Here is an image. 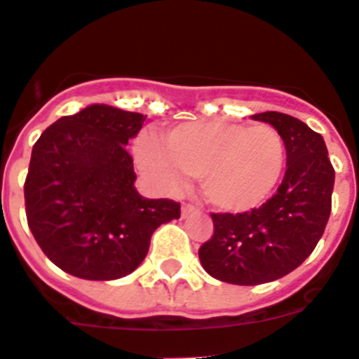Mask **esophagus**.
Returning a JSON list of instances; mask_svg holds the SVG:
<instances>
[{"mask_svg":"<svg viewBox=\"0 0 359 359\" xmlns=\"http://www.w3.org/2000/svg\"><path fill=\"white\" fill-rule=\"evenodd\" d=\"M196 212H200V209H198L196 205H192V203H183L182 205V216L183 217L191 216V214H196Z\"/></svg>","mask_w":359,"mask_h":359,"instance_id":"esophagus-1","label":"esophagus"}]
</instances>
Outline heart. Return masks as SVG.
<instances>
[{
	"mask_svg": "<svg viewBox=\"0 0 359 359\" xmlns=\"http://www.w3.org/2000/svg\"><path fill=\"white\" fill-rule=\"evenodd\" d=\"M137 159L167 191H177L185 176L200 177L212 207L245 212L267 200L280 182L285 142L271 125L183 123L161 134L158 145L142 140Z\"/></svg>",
	"mask_w": 359,
	"mask_h": 359,
	"instance_id": "obj_1",
	"label": "heart"
}]
</instances>
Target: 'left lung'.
Returning <instances> with one entry per match:
<instances>
[{
	"label": "left lung",
	"mask_w": 359,
	"mask_h": 359,
	"mask_svg": "<svg viewBox=\"0 0 359 359\" xmlns=\"http://www.w3.org/2000/svg\"><path fill=\"white\" fill-rule=\"evenodd\" d=\"M281 134L287 170L278 191L247 212H210L214 232L200 247L212 278L232 285L280 280L309 258L323 236L332 209L334 167L318 133L289 114L252 116Z\"/></svg>",
	"instance_id": "obj_1"
}]
</instances>
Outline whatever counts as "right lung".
Instances as JSON below:
<instances>
[{"label": "right lung", "mask_w": 359, "mask_h": 359, "mask_svg": "<svg viewBox=\"0 0 359 359\" xmlns=\"http://www.w3.org/2000/svg\"><path fill=\"white\" fill-rule=\"evenodd\" d=\"M147 116L90 105L63 116L34 143L25 180L27 223L56 267L81 280H118L140 267L152 232L180 203L134 189L125 145Z\"/></svg>", "instance_id": "obj_1"}]
</instances>
